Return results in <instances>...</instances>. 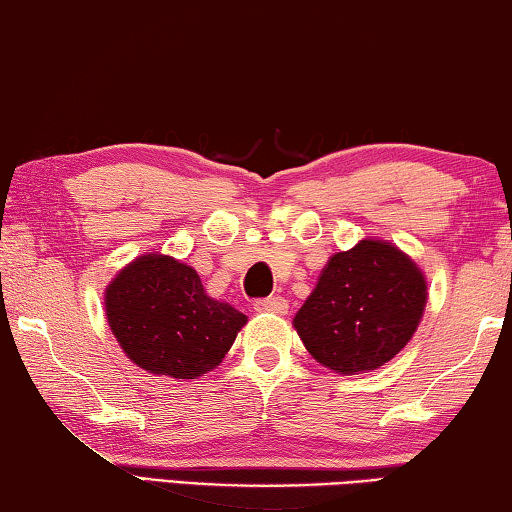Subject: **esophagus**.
<instances>
[{
	"instance_id": "34e87169",
	"label": "esophagus",
	"mask_w": 512,
	"mask_h": 512,
	"mask_svg": "<svg viewBox=\"0 0 512 512\" xmlns=\"http://www.w3.org/2000/svg\"><path fill=\"white\" fill-rule=\"evenodd\" d=\"M254 308L258 313H276V315H286L288 313V299L283 297H265V299H256Z\"/></svg>"
}]
</instances>
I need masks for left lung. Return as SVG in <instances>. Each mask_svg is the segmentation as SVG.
I'll use <instances>...</instances> for the list:
<instances>
[{"label":"left lung","mask_w":512,"mask_h":512,"mask_svg":"<svg viewBox=\"0 0 512 512\" xmlns=\"http://www.w3.org/2000/svg\"><path fill=\"white\" fill-rule=\"evenodd\" d=\"M426 306V281L410 258L383 240L335 254L295 329L311 356L340 374L376 370L413 338Z\"/></svg>","instance_id":"left-lung-1"}]
</instances>
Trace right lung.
<instances>
[{"mask_svg": "<svg viewBox=\"0 0 512 512\" xmlns=\"http://www.w3.org/2000/svg\"><path fill=\"white\" fill-rule=\"evenodd\" d=\"M106 317L133 363L197 379L222 363L247 317L211 299L192 267L163 254L133 261L106 288Z\"/></svg>", "mask_w": 512, "mask_h": 512, "instance_id": "right-lung-1", "label": "right lung"}]
</instances>
